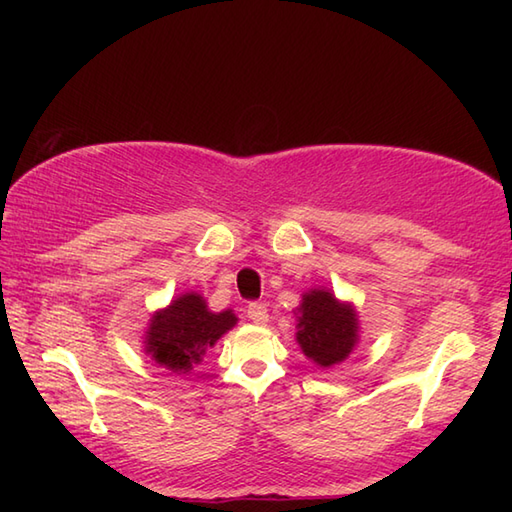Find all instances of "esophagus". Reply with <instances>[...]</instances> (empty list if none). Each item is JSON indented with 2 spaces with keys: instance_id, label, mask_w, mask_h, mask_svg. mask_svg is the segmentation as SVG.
Listing matches in <instances>:
<instances>
[{
  "instance_id": "1",
  "label": "esophagus",
  "mask_w": 512,
  "mask_h": 512,
  "mask_svg": "<svg viewBox=\"0 0 512 512\" xmlns=\"http://www.w3.org/2000/svg\"><path fill=\"white\" fill-rule=\"evenodd\" d=\"M246 314L253 323H266L268 321V308L264 306V303H250Z\"/></svg>"
}]
</instances>
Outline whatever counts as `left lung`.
Here are the masks:
<instances>
[{
  "instance_id": "left-lung-1",
  "label": "left lung",
  "mask_w": 512,
  "mask_h": 512,
  "mask_svg": "<svg viewBox=\"0 0 512 512\" xmlns=\"http://www.w3.org/2000/svg\"><path fill=\"white\" fill-rule=\"evenodd\" d=\"M297 343L319 367L345 361L358 343V317L352 303L339 301L330 290L312 288L297 308Z\"/></svg>"
}]
</instances>
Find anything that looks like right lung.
Wrapping results in <instances>:
<instances>
[{"mask_svg":"<svg viewBox=\"0 0 512 512\" xmlns=\"http://www.w3.org/2000/svg\"><path fill=\"white\" fill-rule=\"evenodd\" d=\"M235 323L233 310L211 312L198 292H184L151 317L145 352L171 372L187 374Z\"/></svg>","mask_w":512,"mask_h":512,"instance_id":"add662e5","label":"right lung"}]
</instances>
